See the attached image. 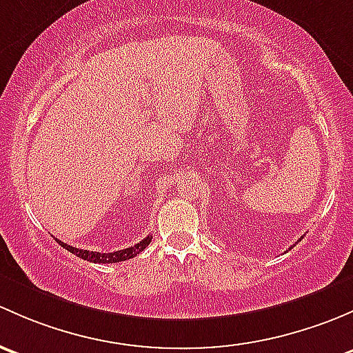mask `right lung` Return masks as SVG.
I'll return each instance as SVG.
<instances>
[{
	"mask_svg": "<svg viewBox=\"0 0 353 353\" xmlns=\"http://www.w3.org/2000/svg\"><path fill=\"white\" fill-rule=\"evenodd\" d=\"M56 241L59 243L63 248H66L68 252H71L72 255L83 258V260L92 261V263H117V261L129 260V258H134L136 255H139V253L143 252L148 245H150L151 238L148 236V238H144L143 241H139L137 245L129 246V248L119 250V252H114V253H100V252H90V250H79V248H74V246H71V245H66V243L59 241V239H56Z\"/></svg>",
	"mask_w": 353,
	"mask_h": 353,
	"instance_id": "obj_1",
	"label": "right lung"
}]
</instances>
